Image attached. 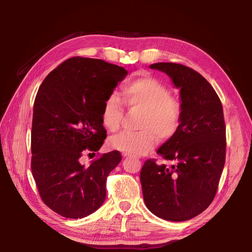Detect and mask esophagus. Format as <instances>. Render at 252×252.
<instances>
[{
	"instance_id": "34e87169",
	"label": "esophagus",
	"mask_w": 252,
	"mask_h": 252,
	"mask_svg": "<svg viewBox=\"0 0 252 252\" xmlns=\"http://www.w3.org/2000/svg\"><path fill=\"white\" fill-rule=\"evenodd\" d=\"M123 157L124 158H129V157H131V156L128 155V154H124V152H123ZM138 161H139V158H138Z\"/></svg>"
}]
</instances>
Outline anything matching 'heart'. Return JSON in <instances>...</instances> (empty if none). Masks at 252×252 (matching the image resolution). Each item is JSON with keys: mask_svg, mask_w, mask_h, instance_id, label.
<instances>
[{"mask_svg": "<svg viewBox=\"0 0 252 252\" xmlns=\"http://www.w3.org/2000/svg\"><path fill=\"white\" fill-rule=\"evenodd\" d=\"M121 97L110 94L105 97L102 107V122L110 132L121 128L125 107L141 111L139 131L122 132L110 140L111 147L128 155H143L155 146L158 135L168 141L179 131L183 119L181 98L170 94L164 83L154 77H143L126 83Z\"/></svg>", "mask_w": 252, "mask_h": 252, "instance_id": "b5f03b06", "label": "heart"}]
</instances>
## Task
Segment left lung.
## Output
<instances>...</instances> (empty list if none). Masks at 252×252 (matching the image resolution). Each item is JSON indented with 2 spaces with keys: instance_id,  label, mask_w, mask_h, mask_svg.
Returning a JSON list of instances; mask_svg holds the SVG:
<instances>
[{
  "instance_id": "obj_1",
  "label": "left lung",
  "mask_w": 252,
  "mask_h": 252,
  "mask_svg": "<svg viewBox=\"0 0 252 252\" xmlns=\"http://www.w3.org/2000/svg\"><path fill=\"white\" fill-rule=\"evenodd\" d=\"M181 89L183 119L179 131L158 149L170 165L145 161L140 180L147 208L163 220L183 222L200 215L217 193L226 157L223 106L204 77L187 66L156 63Z\"/></svg>"
}]
</instances>
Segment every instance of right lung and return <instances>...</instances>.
I'll return each instance as SVG.
<instances>
[{
	"label": "right lung",
	"mask_w": 252,
	"mask_h": 252,
	"mask_svg": "<svg viewBox=\"0 0 252 252\" xmlns=\"http://www.w3.org/2000/svg\"><path fill=\"white\" fill-rule=\"evenodd\" d=\"M128 71L103 60L68 59L41 84L33 104L32 171L42 201L58 215L82 219L101 207L106 180L122 159L113 150L97 155L107 136L103 101Z\"/></svg>",
	"instance_id": "obj_1"
}]
</instances>
